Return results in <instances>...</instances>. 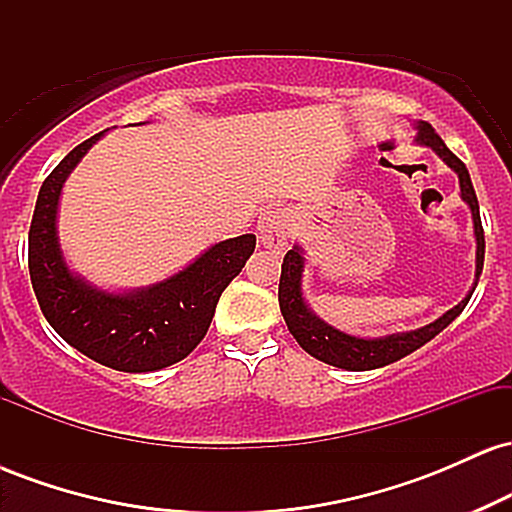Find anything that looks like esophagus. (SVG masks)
I'll list each match as a JSON object with an SVG mask.
<instances>
[{"label":"esophagus","instance_id":"esophagus-1","mask_svg":"<svg viewBox=\"0 0 512 512\" xmlns=\"http://www.w3.org/2000/svg\"><path fill=\"white\" fill-rule=\"evenodd\" d=\"M293 216L286 209H272L260 221V243L264 248L281 252L286 248V240L291 236Z\"/></svg>","mask_w":512,"mask_h":512}]
</instances>
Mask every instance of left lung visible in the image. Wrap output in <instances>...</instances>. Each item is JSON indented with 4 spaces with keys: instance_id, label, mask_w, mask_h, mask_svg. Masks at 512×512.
<instances>
[{
    "instance_id": "obj_1",
    "label": "left lung",
    "mask_w": 512,
    "mask_h": 512,
    "mask_svg": "<svg viewBox=\"0 0 512 512\" xmlns=\"http://www.w3.org/2000/svg\"><path fill=\"white\" fill-rule=\"evenodd\" d=\"M416 142L431 146V149L436 151V154L443 158L452 170H455L457 178H460L462 199L469 204V209H472V219H474V236H477V281H479L481 269H484L486 243H484V228H481L477 192H474L472 180H469V170L460 158L445 146L443 139L436 134V129L428 125V122H419V137H416ZM301 272H303L301 248H293L286 252L284 264H281V279H279L281 315H284L293 339H296V342L301 344L310 356H315L317 361H325L330 363V366L346 368V370L383 368L387 363H395L399 358L409 356L411 351L421 349V346L431 342L436 334L443 332L445 327H448L450 322L462 313L464 305L469 303V298H472V293H469L462 303H457L455 308L448 310L443 317H438V320L431 322V325L421 327V330L390 334V337H383V339H358L334 330V327L325 325L320 317L310 313V308L305 305L303 293H301Z\"/></svg>"
}]
</instances>
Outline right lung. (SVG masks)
Masks as SVG:
<instances>
[{
  "label": "right lung",
  "mask_w": 512,
  "mask_h": 512,
  "mask_svg": "<svg viewBox=\"0 0 512 512\" xmlns=\"http://www.w3.org/2000/svg\"><path fill=\"white\" fill-rule=\"evenodd\" d=\"M101 134L69 151L40 187L28 231V272L45 320L64 342L108 368L149 373L182 361L202 342L223 289L255 252V236L223 240L149 289L120 296L88 286L62 260L55 219L64 180Z\"/></svg>",
  "instance_id": "obj_1"
}]
</instances>
